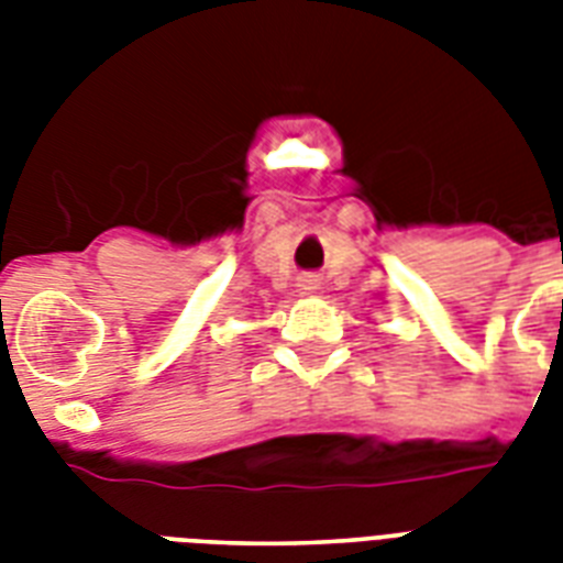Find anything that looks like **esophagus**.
Wrapping results in <instances>:
<instances>
[{
	"label": "esophagus",
	"mask_w": 563,
	"mask_h": 563,
	"mask_svg": "<svg viewBox=\"0 0 563 563\" xmlns=\"http://www.w3.org/2000/svg\"><path fill=\"white\" fill-rule=\"evenodd\" d=\"M298 286H300V291H303V295H312V291L318 289V280H316V277H303Z\"/></svg>",
	"instance_id": "1"
}]
</instances>
